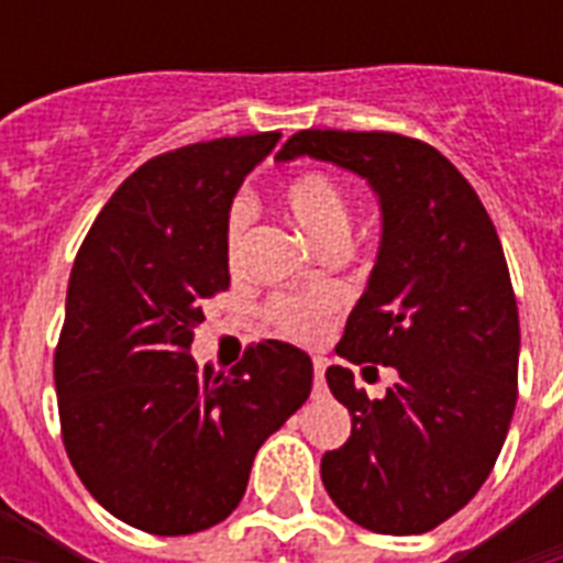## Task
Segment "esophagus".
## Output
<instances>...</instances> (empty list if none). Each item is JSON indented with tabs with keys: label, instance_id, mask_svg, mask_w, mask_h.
<instances>
[{
	"label": "esophagus",
	"instance_id": "obj_1",
	"mask_svg": "<svg viewBox=\"0 0 563 563\" xmlns=\"http://www.w3.org/2000/svg\"><path fill=\"white\" fill-rule=\"evenodd\" d=\"M312 371H316V388H321V385H324V371H327L324 356H316V360H312Z\"/></svg>",
	"mask_w": 563,
	"mask_h": 563
}]
</instances>
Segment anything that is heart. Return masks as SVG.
Returning a JSON list of instances; mask_svg holds the SVG:
<instances>
[{"label": "heart", "instance_id": "obj_1", "mask_svg": "<svg viewBox=\"0 0 563 563\" xmlns=\"http://www.w3.org/2000/svg\"><path fill=\"white\" fill-rule=\"evenodd\" d=\"M283 203L309 239L324 251L347 245L353 230V203L347 189L327 172H300L283 184ZM251 228V207L236 198L224 216V247L230 263H236L247 242ZM339 298L333 291H316V295H277L268 303L265 316L277 333L298 339V342H318L324 339L327 327L333 321Z\"/></svg>", "mask_w": 563, "mask_h": 563}]
</instances>
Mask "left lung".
<instances>
[{
  "instance_id": "8db88e82",
  "label": "left lung",
  "mask_w": 563,
  "mask_h": 563,
  "mask_svg": "<svg viewBox=\"0 0 563 563\" xmlns=\"http://www.w3.org/2000/svg\"><path fill=\"white\" fill-rule=\"evenodd\" d=\"M300 154L356 172L379 195V254L335 353L400 376L371 400L351 368H327L353 429L324 453L321 479L353 523L423 534L476 497L515 415L520 318L506 254L479 195L429 143L309 128L277 161Z\"/></svg>"
}]
</instances>
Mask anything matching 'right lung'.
I'll list each match as a JSON object with an SVG mask.
<instances>
[{
    "instance_id": "obj_1",
    "label": "right lung",
    "mask_w": 563,
    "mask_h": 563,
    "mask_svg": "<svg viewBox=\"0 0 563 563\" xmlns=\"http://www.w3.org/2000/svg\"><path fill=\"white\" fill-rule=\"evenodd\" d=\"M277 140L157 154L110 195L75 256L55 347L60 435L92 499L148 534L221 523L256 450L312 388L307 353L272 339L230 371L189 356L203 300L230 286V201Z\"/></svg>"
}]
</instances>
